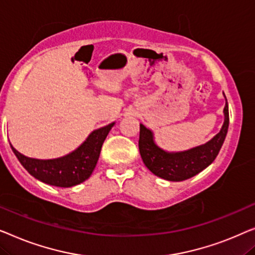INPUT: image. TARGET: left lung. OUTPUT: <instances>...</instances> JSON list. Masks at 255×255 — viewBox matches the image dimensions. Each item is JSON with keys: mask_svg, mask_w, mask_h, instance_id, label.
Listing matches in <instances>:
<instances>
[{"mask_svg": "<svg viewBox=\"0 0 255 255\" xmlns=\"http://www.w3.org/2000/svg\"><path fill=\"white\" fill-rule=\"evenodd\" d=\"M227 99V98H225ZM224 124L221 131L206 144L184 152L168 153L158 148L152 138V132L139 125L138 149L143 163L156 174L170 181H182L194 177L214 162L223 145L229 128V106L224 107Z\"/></svg>", "mask_w": 255, "mask_h": 255, "instance_id": "left-lung-1", "label": "left lung"}]
</instances>
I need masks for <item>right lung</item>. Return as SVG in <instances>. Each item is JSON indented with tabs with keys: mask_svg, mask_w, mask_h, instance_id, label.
<instances>
[{
	"mask_svg": "<svg viewBox=\"0 0 255 255\" xmlns=\"http://www.w3.org/2000/svg\"><path fill=\"white\" fill-rule=\"evenodd\" d=\"M114 124L92 131L77 150L62 158L40 160L21 155L11 145L20 164L35 179L56 187H71L87 180L95 170L100 150Z\"/></svg>",
	"mask_w": 255,
	"mask_h": 255,
	"instance_id": "add662e5",
	"label": "right lung"
}]
</instances>
